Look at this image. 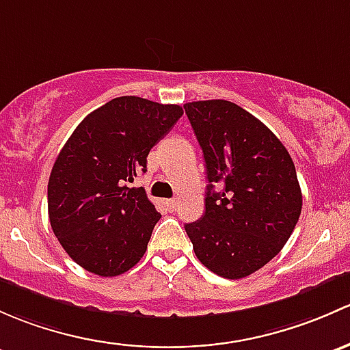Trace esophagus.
Returning a JSON list of instances; mask_svg holds the SVG:
<instances>
[{"mask_svg":"<svg viewBox=\"0 0 350 350\" xmlns=\"http://www.w3.org/2000/svg\"><path fill=\"white\" fill-rule=\"evenodd\" d=\"M165 204H167V208L171 209V211H176V208H178L179 201L176 200V198H172V200H167V201H165Z\"/></svg>","mask_w":350,"mask_h":350,"instance_id":"obj_1","label":"esophagus"}]
</instances>
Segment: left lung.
<instances>
[{"instance_id": "left-lung-1", "label": "left lung", "mask_w": 350, "mask_h": 350, "mask_svg": "<svg viewBox=\"0 0 350 350\" xmlns=\"http://www.w3.org/2000/svg\"><path fill=\"white\" fill-rule=\"evenodd\" d=\"M203 149L208 191L203 218L186 224L198 260L238 280L280 253L295 230L301 191L285 146L262 120L228 100L185 105ZM222 187L214 191V185Z\"/></svg>"}]
</instances>
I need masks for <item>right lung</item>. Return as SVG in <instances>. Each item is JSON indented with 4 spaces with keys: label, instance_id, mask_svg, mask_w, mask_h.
I'll return each mask as SVG.
<instances>
[{
    "label": "right lung",
    "instance_id": "add662e5",
    "mask_svg": "<svg viewBox=\"0 0 350 350\" xmlns=\"http://www.w3.org/2000/svg\"><path fill=\"white\" fill-rule=\"evenodd\" d=\"M183 109L126 95L88 113L62 147L49 181L51 230L70 258L100 277H117L144 256L161 215L144 187L147 156Z\"/></svg>",
    "mask_w": 350,
    "mask_h": 350
}]
</instances>
